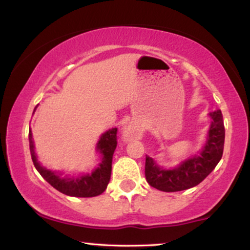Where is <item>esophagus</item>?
Here are the masks:
<instances>
[{
	"instance_id": "34e87169",
	"label": "esophagus",
	"mask_w": 250,
	"mask_h": 250,
	"mask_svg": "<svg viewBox=\"0 0 250 250\" xmlns=\"http://www.w3.org/2000/svg\"><path fill=\"white\" fill-rule=\"evenodd\" d=\"M142 135V129L138 125H128L126 126L123 131V136H124L125 140H134V139H140Z\"/></svg>"
}]
</instances>
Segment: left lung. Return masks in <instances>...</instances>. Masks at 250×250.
Segmentation results:
<instances>
[{"mask_svg":"<svg viewBox=\"0 0 250 250\" xmlns=\"http://www.w3.org/2000/svg\"><path fill=\"white\" fill-rule=\"evenodd\" d=\"M209 116L211 124L199 156L184 160L172 169L162 168L151 157L146 156V179L150 186L165 192H176L198 186L209 175L223 155L225 138L221 110L210 112Z\"/></svg>","mask_w":250,"mask_h":250,"instance_id":"8db88e82","label":"left lung"}]
</instances>
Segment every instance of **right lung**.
Instances as JSON below:
<instances>
[{
  "label": "right lung",
  "instance_id": "right-lung-1",
  "mask_svg": "<svg viewBox=\"0 0 250 250\" xmlns=\"http://www.w3.org/2000/svg\"><path fill=\"white\" fill-rule=\"evenodd\" d=\"M29 150L35 168L43 176V179L50 183L54 189L60 191L61 193L71 197L90 198L101 194L107 189V186L110 181L111 175V163L112 155L117 146V128H111L101 135L99 140L97 149L102 155V162L97 168L91 174L82 175L80 177H61L59 174L46 169L45 167L41 166L37 162L34 146L32 131L29 129Z\"/></svg>",
  "mask_w": 250,
  "mask_h": 250
}]
</instances>
